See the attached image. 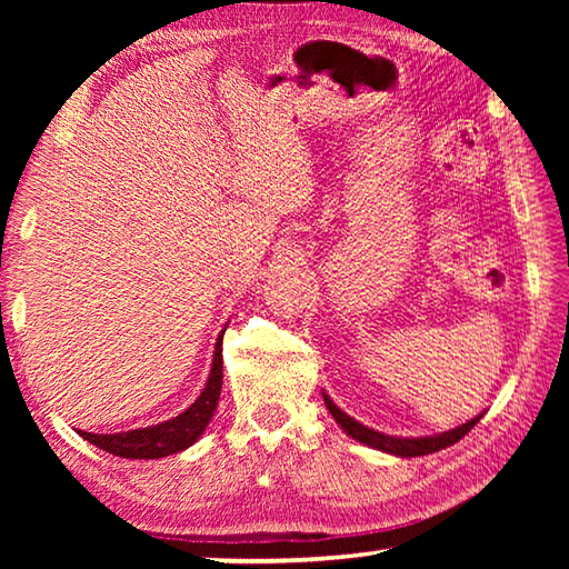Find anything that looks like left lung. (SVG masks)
<instances>
[{
  "instance_id": "obj_1",
  "label": "left lung",
  "mask_w": 569,
  "mask_h": 569,
  "mask_svg": "<svg viewBox=\"0 0 569 569\" xmlns=\"http://www.w3.org/2000/svg\"><path fill=\"white\" fill-rule=\"evenodd\" d=\"M323 401H326V409L331 411V417L336 419V423L349 435L351 439L361 441V445L371 447V449H379V451H387V455L393 457H423V455H435L439 449H447L451 445H457V441L467 435V431L475 427V423L481 419V413L475 419H469L467 423H461L457 429H449V431H441V435L435 437H391V435H381L377 429H369L363 427L361 421L351 419L349 413L341 411L336 403L331 401L329 393H323Z\"/></svg>"
}]
</instances>
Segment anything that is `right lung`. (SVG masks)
Returning <instances> with one entry per match:
<instances>
[{
    "mask_svg": "<svg viewBox=\"0 0 569 569\" xmlns=\"http://www.w3.org/2000/svg\"><path fill=\"white\" fill-rule=\"evenodd\" d=\"M220 341H223V336L216 341L213 369H210L206 389L178 417L156 423V427L120 431V435H92V431H77V435L122 459H160L192 447L206 431L210 419H213L220 387H223V349H220Z\"/></svg>",
    "mask_w": 569,
    "mask_h": 569,
    "instance_id": "1",
    "label": "right lung"
}]
</instances>
